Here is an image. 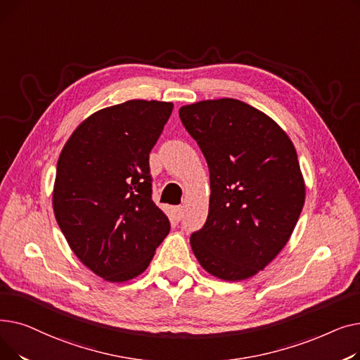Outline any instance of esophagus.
Instances as JSON below:
<instances>
[{
	"label": "esophagus",
	"instance_id": "1",
	"mask_svg": "<svg viewBox=\"0 0 360 360\" xmlns=\"http://www.w3.org/2000/svg\"><path fill=\"white\" fill-rule=\"evenodd\" d=\"M182 214H184V209H182L181 205L174 207V209H172V217H174V220L179 221V220L182 219Z\"/></svg>",
	"mask_w": 360,
	"mask_h": 360
}]
</instances>
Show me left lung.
Wrapping results in <instances>:
<instances>
[{
    "label": "left lung",
    "instance_id": "left-lung-1",
    "mask_svg": "<svg viewBox=\"0 0 360 360\" xmlns=\"http://www.w3.org/2000/svg\"><path fill=\"white\" fill-rule=\"evenodd\" d=\"M179 118L210 170L209 216L191 235L193 252L217 278H250L286 247L305 204L296 148L274 120L236 99L185 105Z\"/></svg>",
    "mask_w": 360,
    "mask_h": 360
}]
</instances>
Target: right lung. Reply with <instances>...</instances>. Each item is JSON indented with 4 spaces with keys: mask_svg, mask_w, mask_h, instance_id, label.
Wrapping results in <instances>:
<instances>
[{
    "mask_svg": "<svg viewBox=\"0 0 360 360\" xmlns=\"http://www.w3.org/2000/svg\"><path fill=\"white\" fill-rule=\"evenodd\" d=\"M172 102L128 101L91 113L64 144L53 214L71 251L110 283L146 271L170 231L151 200L148 155Z\"/></svg>",
    "mask_w": 360,
    "mask_h": 360,
    "instance_id": "right-lung-1",
    "label": "right lung"
}]
</instances>
